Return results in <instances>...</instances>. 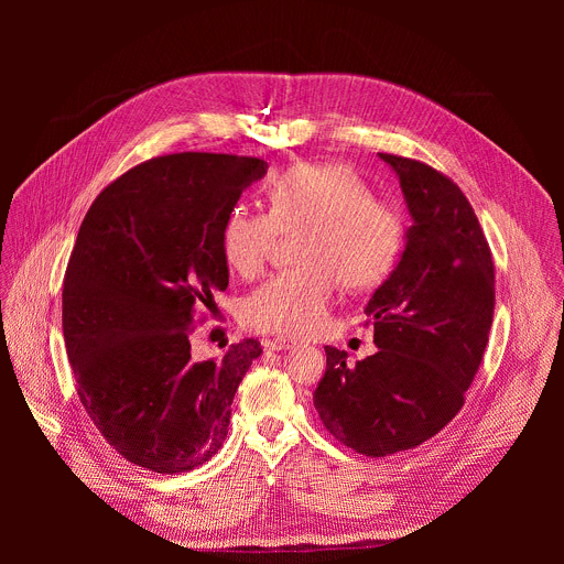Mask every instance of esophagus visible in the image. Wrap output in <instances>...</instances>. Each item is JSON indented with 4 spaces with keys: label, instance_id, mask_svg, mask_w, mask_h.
I'll list each match as a JSON object with an SVG mask.
<instances>
[{
    "label": "esophagus",
    "instance_id": "1",
    "mask_svg": "<svg viewBox=\"0 0 564 564\" xmlns=\"http://www.w3.org/2000/svg\"><path fill=\"white\" fill-rule=\"evenodd\" d=\"M265 350H290V348H296L299 344L292 341V339H283V337H276V339H265L263 341Z\"/></svg>",
    "mask_w": 564,
    "mask_h": 564
}]
</instances>
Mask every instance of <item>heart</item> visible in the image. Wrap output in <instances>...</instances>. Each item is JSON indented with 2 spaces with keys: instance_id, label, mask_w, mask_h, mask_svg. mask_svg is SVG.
I'll return each instance as SVG.
<instances>
[{
  "instance_id": "b5f03b06",
  "label": "heart",
  "mask_w": 564,
  "mask_h": 564,
  "mask_svg": "<svg viewBox=\"0 0 564 564\" xmlns=\"http://www.w3.org/2000/svg\"><path fill=\"white\" fill-rule=\"evenodd\" d=\"M268 212L243 203L229 207L218 246L225 265L254 276L281 231L294 238L296 268L285 270L240 305L250 330L303 339L328 326L339 281L355 292L372 290L392 272L404 246V218L348 167L299 163L270 178Z\"/></svg>"
}]
</instances>
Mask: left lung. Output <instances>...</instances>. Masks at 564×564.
I'll list each match as a JSON object with an SVG mask.
<instances>
[{
    "mask_svg": "<svg viewBox=\"0 0 564 564\" xmlns=\"http://www.w3.org/2000/svg\"><path fill=\"white\" fill-rule=\"evenodd\" d=\"M379 158L399 176L413 225L366 305L377 352L348 364L346 350L326 346L312 397L324 426L368 457L415 448L459 413L496 307L491 248L462 189L420 160Z\"/></svg>",
    "mask_w": 564,
    "mask_h": 564,
    "instance_id": "left-lung-1",
    "label": "left lung"
}]
</instances>
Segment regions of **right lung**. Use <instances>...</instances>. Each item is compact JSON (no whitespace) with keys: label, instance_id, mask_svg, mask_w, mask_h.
I'll list each match as a JSON object with an SVG mask.
<instances>
[{"label":"right lung","instance_id":"1","mask_svg":"<svg viewBox=\"0 0 564 564\" xmlns=\"http://www.w3.org/2000/svg\"><path fill=\"white\" fill-rule=\"evenodd\" d=\"M268 163L250 155H158L100 192L79 225L62 288L77 397L124 459L163 475L212 459L257 339L194 359L196 314L225 290L218 234Z\"/></svg>","mask_w":564,"mask_h":564}]
</instances>
